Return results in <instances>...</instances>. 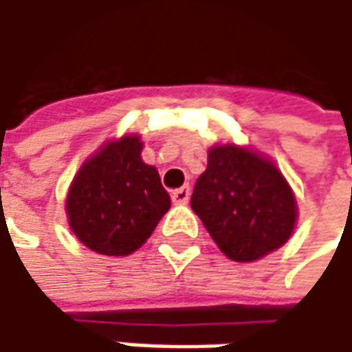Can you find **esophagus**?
I'll return each mask as SVG.
<instances>
[{
  "label": "esophagus",
  "mask_w": 352,
  "mask_h": 352,
  "mask_svg": "<svg viewBox=\"0 0 352 352\" xmlns=\"http://www.w3.org/2000/svg\"><path fill=\"white\" fill-rule=\"evenodd\" d=\"M189 195H191V189H189L187 185L179 187V189H175V191L171 193V197H173L175 204H187V201H189Z\"/></svg>",
  "instance_id": "obj_1"
}]
</instances>
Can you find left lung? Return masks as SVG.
<instances>
[{
	"instance_id": "left-lung-1",
	"label": "left lung",
	"mask_w": 352,
	"mask_h": 352,
	"mask_svg": "<svg viewBox=\"0 0 352 352\" xmlns=\"http://www.w3.org/2000/svg\"><path fill=\"white\" fill-rule=\"evenodd\" d=\"M191 210L218 248L236 263H252L294 234L298 201L279 167L250 146L214 144L197 177Z\"/></svg>"
}]
</instances>
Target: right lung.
<instances>
[{
  "instance_id": "1",
  "label": "right lung",
  "mask_w": 352,
  "mask_h": 352,
  "mask_svg": "<svg viewBox=\"0 0 352 352\" xmlns=\"http://www.w3.org/2000/svg\"><path fill=\"white\" fill-rule=\"evenodd\" d=\"M138 134L104 142L75 173L65 212L75 236L94 252L128 256L151 239L171 197L157 167L140 157Z\"/></svg>"
}]
</instances>
